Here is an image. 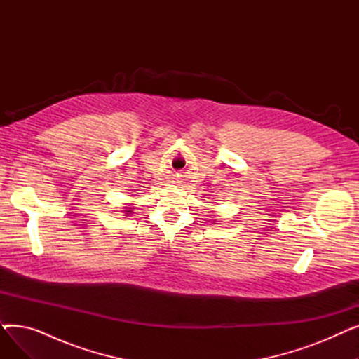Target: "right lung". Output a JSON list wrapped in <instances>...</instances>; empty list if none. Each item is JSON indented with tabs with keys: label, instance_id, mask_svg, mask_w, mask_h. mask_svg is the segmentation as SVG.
Masks as SVG:
<instances>
[{
	"label": "right lung",
	"instance_id": "1",
	"mask_svg": "<svg viewBox=\"0 0 359 359\" xmlns=\"http://www.w3.org/2000/svg\"><path fill=\"white\" fill-rule=\"evenodd\" d=\"M125 212H130V211H125Z\"/></svg>",
	"mask_w": 359,
	"mask_h": 359
}]
</instances>
